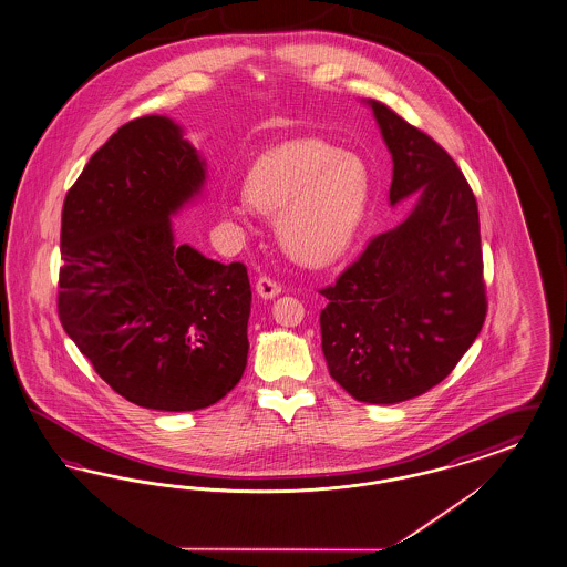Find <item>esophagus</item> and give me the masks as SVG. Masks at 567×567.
Here are the masks:
<instances>
[{"label": "esophagus", "mask_w": 567, "mask_h": 567, "mask_svg": "<svg viewBox=\"0 0 567 567\" xmlns=\"http://www.w3.org/2000/svg\"><path fill=\"white\" fill-rule=\"evenodd\" d=\"M255 291L259 297H264V299H274V297H278L280 295V285L272 280V278H268V276H261L259 280H257V285H255Z\"/></svg>", "instance_id": "34e87169"}]
</instances>
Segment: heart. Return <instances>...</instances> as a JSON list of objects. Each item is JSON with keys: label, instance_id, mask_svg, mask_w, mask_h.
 <instances>
[{"label": "heart", "instance_id": "obj_1", "mask_svg": "<svg viewBox=\"0 0 567 567\" xmlns=\"http://www.w3.org/2000/svg\"><path fill=\"white\" fill-rule=\"evenodd\" d=\"M245 192L257 213L278 217L285 250L318 266L338 259L363 226L369 171L357 154L320 138H301L257 159ZM229 213L249 224L248 204H234Z\"/></svg>", "mask_w": 567, "mask_h": 567}]
</instances>
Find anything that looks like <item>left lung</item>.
<instances>
[{
  "label": "left lung",
  "instance_id": "left-lung-1",
  "mask_svg": "<svg viewBox=\"0 0 567 567\" xmlns=\"http://www.w3.org/2000/svg\"><path fill=\"white\" fill-rule=\"evenodd\" d=\"M392 156L390 206L412 198L399 226L320 293L322 354L357 401L392 405L443 382L485 320L476 200L450 154L367 99Z\"/></svg>",
  "mask_w": 567,
  "mask_h": 567
}]
</instances>
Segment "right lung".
Listing matches in <instances>:
<instances>
[{
  "instance_id": "add662e5",
  "label": "right lung",
  "mask_w": 567,
  "mask_h": 567,
  "mask_svg": "<svg viewBox=\"0 0 567 567\" xmlns=\"http://www.w3.org/2000/svg\"><path fill=\"white\" fill-rule=\"evenodd\" d=\"M204 183L206 162L182 126L143 115L110 136L65 198L59 318L138 408H208L247 367V268L179 245L171 221Z\"/></svg>"
}]
</instances>
